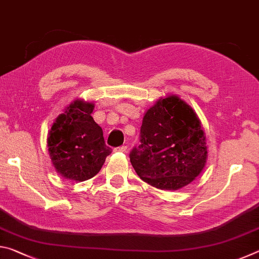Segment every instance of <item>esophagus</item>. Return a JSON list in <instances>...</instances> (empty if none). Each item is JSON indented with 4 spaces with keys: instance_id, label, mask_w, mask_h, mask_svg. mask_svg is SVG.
I'll return each mask as SVG.
<instances>
[{
    "instance_id": "esophagus-1",
    "label": "esophagus",
    "mask_w": 259,
    "mask_h": 259,
    "mask_svg": "<svg viewBox=\"0 0 259 259\" xmlns=\"http://www.w3.org/2000/svg\"><path fill=\"white\" fill-rule=\"evenodd\" d=\"M125 150H126V146L125 145H122V146L116 147L114 151H115V152H125Z\"/></svg>"
}]
</instances>
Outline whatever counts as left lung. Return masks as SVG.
Segmentation results:
<instances>
[{
  "mask_svg": "<svg viewBox=\"0 0 259 259\" xmlns=\"http://www.w3.org/2000/svg\"><path fill=\"white\" fill-rule=\"evenodd\" d=\"M140 144L130 152L138 176L160 190H178L202 171L205 137L194 111L176 96L157 100L140 126Z\"/></svg>",
  "mask_w": 259,
  "mask_h": 259,
  "instance_id": "obj_1",
  "label": "left lung"
}]
</instances>
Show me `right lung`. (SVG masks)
I'll return each mask as SVG.
<instances>
[{
    "label": "right lung",
    "instance_id": "add662e5",
    "mask_svg": "<svg viewBox=\"0 0 259 259\" xmlns=\"http://www.w3.org/2000/svg\"><path fill=\"white\" fill-rule=\"evenodd\" d=\"M93 103L75 100L57 117L48 137L52 164L61 176L83 182L99 172L112 148L91 113Z\"/></svg>",
    "mask_w": 259,
    "mask_h": 259
}]
</instances>
